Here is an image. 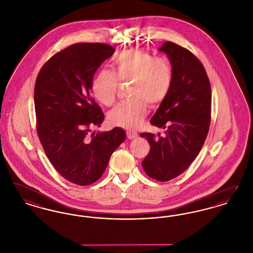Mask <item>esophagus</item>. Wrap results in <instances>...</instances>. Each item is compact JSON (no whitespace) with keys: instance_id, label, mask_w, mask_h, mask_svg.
<instances>
[{"instance_id":"1","label":"esophagus","mask_w":253,"mask_h":253,"mask_svg":"<svg viewBox=\"0 0 253 253\" xmlns=\"http://www.w3.org/2000/svg\"><path fill=\"white\" fill-rule=\"evenodd\" d=\"M126 134H127V137H128L129 139H134V138L137 137V133L135 132H133V131H127Z\"/></svg>"}]
</instances>
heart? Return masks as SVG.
Instances as JSON below:
<instances>
[{
  "instance_id": "obj_1",
  "label": "heart",
  "mask_w": 253,
  "mask_h": 253,
  "mask_svg": "<svg viewBox=\"0 0 253 253\" xmlns=\"http://www.w3.org/2000/svg\"><path fill=\"white\" fill-rule=\"evenodd\" d=\"M112 72L102 70L94 78L91 91L106 106L114 104L120 84L130 82L128 101L121 102L109 114V121L126 129H136L147 115L149 103L156 106L168 95L172 69L168 60L155 58L140 49H126L112 59Z\"/></svg>"
}]
</instances>
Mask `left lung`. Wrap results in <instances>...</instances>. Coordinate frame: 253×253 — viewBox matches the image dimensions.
Listing matches in <instances>:
<instances>
[{
    "label": "left lung",
    "instance_id": "1",
    "mask_svg": "<svg viewBox=\"0 0 253 253\" xmlns=\"http://www.w3.org/2000/svg\"><path fill=\"white\" fill-rule=\"evenodd\" d=\"M171 63L172 82L151 124L165 135L142 132L150 143L142 161L148 176L166 182L188 168L204 144L211 124V89L203 64L191 51L171 42L159 48Z\"/></svg>",
    "mask_w": 253,
    "mask_h": 253
}]
</instances>
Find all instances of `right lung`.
Wrapping results in <instances>:
<instances>
[{"label":"right lung","instance_id":"add662e5","mask_svg":"<svg viewBox=\"0 0 253 253\" xmlns=\"http://www.w3.org/2000/svg\"><path fill=\"white\" fill-rule=\"evenodd\" d=\"M114 52L105 43H75L51 57L37 77L38 136L54 168L76 185L99 179L112 154L126 138L120 127L90 132L104 121L91 96L93 77Z\"/></svg>","mask_w":253,"mask_h":253}]
</instances>
